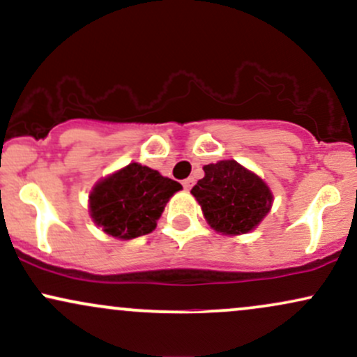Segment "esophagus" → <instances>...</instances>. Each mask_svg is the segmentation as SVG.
Segmentation results:
<instances>
[{
    "label": "esophagus",
    "mask_w": 357,
    "mask_h": 357,
    "mask_svg": "<svg viewBox=\"0 0 357 357\" xmlns=\"http://www.w3.org/2000/svg\"><path fill=\"white\" fill-rule=\"evenodd\" d=\"M192 184H195V179L188 178V179H184V181H183V188H184V190H191Z\"/></svg>",
    "instance_id": "obj_1"
}]
</instances>
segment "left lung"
Returning <instances> with one entry per match:
<instances>
[{
	"label": "left lung",
	"instance_id": "obj_1",
	"mask_svg": "<svg viewBox=\"0 0 357 357\" xmlns=\"http://www.w3.org/2000/svg\"><path fill=\"white\" fill-rule=\"evenodd\" d=\"M203 171L204 178L191 192L216 231L247 233L270 211L273 198L268 186L236 161H220L204 166Z\"/></svg>",
	"mask_w": 357,
	"mask_h": 357
}]
</instances>
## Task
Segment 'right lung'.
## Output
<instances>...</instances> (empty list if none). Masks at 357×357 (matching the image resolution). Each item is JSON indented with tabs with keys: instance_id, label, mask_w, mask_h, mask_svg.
<instances>
[{
	"instance_id": "add662e5",
	"label": "right lung",
	"mask_w": 357,
	"mask_h": 357,
	"mask_svg": "<svg viewBox=\"0 0 357 357\" xmlns=\"http://www.w3.org/2000/svg\"><path fill=\"white\" fill-rule=\"evenodd\" d=\"M181 184L137 162L102 179L90 192V215L105 233L130 240L155 228L166 203Z\"/></svg>"
}]
</instances>
